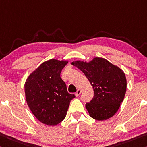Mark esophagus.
<instances>
[{"label":"esophagus","mask_w":147,"mask_h":147,"mask_svg":"<svg viewBox=\"0 0 147 147\" xmlns=\"http://www.w3.org/2000/svg\"><path fill=\"white\" fill-rule=\"evenodd\" d=\"M80 94H81V90H78L77 92L75 93V95H76V97H78L79 95H80Z\"/></svg>","instance_id":"obj_1"}]
</instances>
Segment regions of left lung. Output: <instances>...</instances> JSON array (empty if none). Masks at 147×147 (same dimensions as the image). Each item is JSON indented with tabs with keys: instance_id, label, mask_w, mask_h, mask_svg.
I'll return each instance as SVG.
<instances>
[{
	"instance_id": "left-lung-1",
	"label": "left lung",
	"mask_w": 147,
	"mask_h": 147,
	"mask_svg": "<svg viewBox=\"0 0 147 147\" xmlns=\"http://www.w3.org/2000/svg\"><path fill=\"white\" fill-rule=\"evenodd\" d=\"M72 65L83 72L94 89V97L86 104L91 117L105 120L115 115L126 92L123 71L101 57L94 58L89 63L74 61Z\"/></svg>"
}]
</instances>
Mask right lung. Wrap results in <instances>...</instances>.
Masks as SVG:
<instances>
[{"label": "right lung", "instance_id": "right-lung-1", "mask_svg": "<svg viewBox=\"0 0 147 147\" xmlns=\"http://www.w3.org/2000/svg\"><path fill=\"white\" fill-rule=\"evenodd\" d=\"M66 61L50 59L42 63L25 83V97L32 114L48 125L59 124L66 116L70 102L75 97L69 94L60 74Z\"/></svg>", "mask_w": 147, "mask_h": 147}]
</instances>
